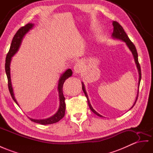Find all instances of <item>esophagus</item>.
I'll list each match as a JSON object with an SVG mask.
<instances>
[{"instance_id": "1", "label": "esophagus", "mask_w": 153, "mask_h": 153, "mask_svg": "<svg viewBox=\"0 0 153 153\" xmlns=\"http://www.w3.org/2000/svg\"><path fill=\"white\" fill-rule=\"evenodd\" d=\"M74 72H75L76 74L81 73L83 72V64L80 62H77V63L75 65V66H74Z\"/></svg>"}]
</instances>
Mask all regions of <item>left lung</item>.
<instances>
[{"label": "left lung", "instance_id": "obj_1", "mask_svg": "<svg viewBox=\"0 0 153 153\" xmlns=\"http://www.w3.org/2000/svg\"><path fill=\"white\" fill-rule=\"evenodd\" d=\"M112 26H113V27H114V30H113V33H112V36H111L112 38L114 39H118V40H120V41L126 43L127 46L128 47V49L130 50V51L131 52L132 56H133V57H134V62H135V63H136L137 69H138V74H139V79H138V87L139 88L140 81H141V78H142V75H141V68H140V66L139 62H138V53H137L136 47L134 45V44H133V43L131 41L130 39H129L128 37L127 36V35L126 34V33H125L123 28H122V26H121L118 22H116V21H113L112 22ZM81 84H82V89H83V92L85 93V96L87 97V102H88V106H89L90 108H91V110L95 114H96L97 116H98L100 117H103L102 116L100 115L99 113H97L94 110V109L92 108L91 103H90V100L88 99L87 93V91H86V90H85V85H84V83H83V81L81 82ZM138 93H137L136 100H135L134 104L132 105V106L131 107V108H132L134 106V105H135L136 101H137V98H138ZM130 109H129V110H130Z\"/></svg>", "mask_w": 153, "mask_h": 153}]
</instances>
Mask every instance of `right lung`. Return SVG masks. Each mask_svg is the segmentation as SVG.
<instances>
[{"mask_svg":"<svg viewBox=\"0 0 153 153\" xmlns=\"http://www.w3.org/2000/svg\"><path fill=\"white\" fill-rule=\"evenodd\" d=\"M34 26V24L32 23H28L25 26L21 27V28L19 29L17 33H15L14 36L12 41L11 43L10 48L8 53H7L6 56V63H5V70H6V74L7 77V81H8V88L10 92V94L11 96V97L13 100V101L15 102L18 106L19 103L17 101L15 97V94L13 92V88L12 87V83H11V74H10V64L11 61V58L14 56V55L16 53L18 50L20 48L21 45V43L22 41V39L24 37L26 36V34L30 32V30L33 28ZM72 76V71L71 69H67L66 71L62 73L58 81V85H57V90H58V93H59V107L57 111L56 112V114H54L52 116L46 119H42V120H36V119H32V118H29L31 121H33L35 123H37L41 125H48V124H52L58 122L59 121L61 120L62 117L65 116V97H64L63 93H62V87H63V84L66 79H67L68 77Z\"/></svg>","mask_w":153,"mask_h":153,"instance_id":"add662e5","label":"right lung"}]
</instances>
